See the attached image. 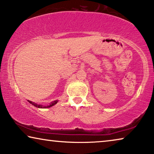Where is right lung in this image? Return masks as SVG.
<instances>
[{
    "label": "right lung",
    "mask_w": 154,
    "mask_h": 154,
    "mask_svg": "<svg viewBox=\"0 0 154 154\" xmlns=\"http://www.w3.org/2000/svg\"><path fill=\"white\" fill-rule=\"evenodd\" d=\"M28 101V102L30 103V104H32V105H34V106H36V107H38V108H49V107H51V106H54V104H56L57 103V102H58V101L57 100H55V101H54V102H51L50 104V105H47V106H42V105H38V104H35V103H34V102H30V101H29V100H27Z\"/></svg>",
    "instance_id": "1"
}]
</instances>
